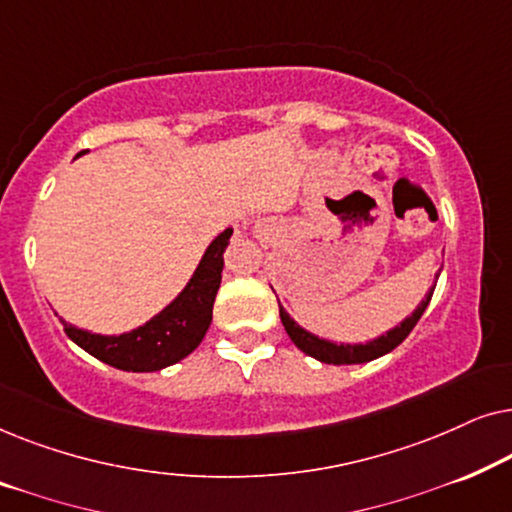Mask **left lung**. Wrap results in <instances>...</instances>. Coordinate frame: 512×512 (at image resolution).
I'll return each mask as SVG.
<instances>
[{
    "label": "left lung",
    "instance_id": "8db88e82",
    "mask_svg": "<svg viewBox=\"0 0 512 512\" xmlns=\"http://www.w3.org/2000/svg\"><path fill=\"white\" fill-rule=\"evenodd\" d=\"M433 289H436V286H433ZM433 289L426 293V298L419 303L417 310L412 312L408 319L401 321V326L391 328V331H387V335H380V338L370 340V342H366V345H335V342L321 340V338H317V335H312L310 331H305V328H300L296 321H293L289 314L284 312L282 305H279V317H282V324L286 328V333H289V338L293 340V345H296L300 352H305L307 356H314V359L321 363H333V366L366 363V361L377 359V356L389 354L391 349H396L405 338H408L412 328L417 326L419 317H422L426 307H429Z\"/></svg>",
    "mask_w": 512,
    "mask_h": 512
}]
</instances>
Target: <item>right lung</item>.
Instances as JSON below:
<instances>
[{
	"instance_id": "add662e5",
	"label": "right lung",
	"mask_w": 512,
	"mask_h": 512,
	"mask_svg": "<svg viewBox=\"0 0 512 512\" xmlns=\"http://www.w3.org/2000/svg\"><path fill=\"white\" fill-rule=\"evenodd\" d=\"M233 228H226L209 244L186 289L144 326L123 335H97L65 324V333L81 349L109 366L128 373H153L193 352L212 324V307L221 286L223 251Z\"/></svg>"
}]
</instances>
